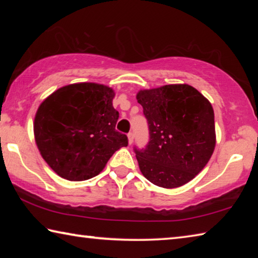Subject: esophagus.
Instances as JSON below:
<instances>
[{
    "instance_id": "obj_1",
    "label": "esophagus",
    "mask_w": 258,
    "mask_h": 258,
    "mask_svg": "<svg viewBox=\"0 0 258 258\" xmlns=\"http://www.w3.org/2000/svg\"><path fill=\"white\" fill-rule=\"evenodd\" d=\"M127 138H128V143H130V145H132L133 140H134V134H133L132 132H130V133L127 134Z\"/></svg>"
}]
</instances>
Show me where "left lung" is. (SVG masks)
Here are the masks:
<instances>
[{"mask_svg":"<svg viewBox=\"0 0 258 258\" xmlns=\"http://www.w3.org/2000/svg\"><path fill=\"white\" fill-rule=\"evenodd\" d=\"M137 100L149 126L146 148H134L140 171L166 189L185 184L202 172L215 148L211 102L187 84L141 90Z\"/></svg>","mask_w":258,"mask_h":258,"instance_id":"1","label":"left lung"}]
</instances>
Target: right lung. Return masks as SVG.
<instances>
[{"label":"right lung","instance_id":"1","mask_svg":"<svg viewBox=\"0 0 258 258\" xmlns=\"http://www.w3.org/2000/svg\"><path fill=\"white\" fill-rule=\"evenodd\" d=\"M115 92L97 83L60 87L38 107L34 135L38 150L59 176L85 181L97 176L121 147L125 134L116 131L119 113Z\"/></svg>","mask_w":258,"mask_h":258}]
</instances>
